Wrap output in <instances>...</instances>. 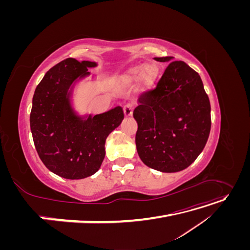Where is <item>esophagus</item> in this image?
<instances>
[{
	"mask_svg": "<svg viewBox=\"0 0 250 250\" xmlns=\"http://www.w3.org/2000/svg\"><path fill=\"white\" fill-rule=\"evenodd\" d=\"M124 115L125 117H130L132 115V111H133V106L131 104H126L124 106Z\"/></svg>",
	"mask_w": 250,
	"mask_h": 250,
	"instance_id": "1",
	"label": "esophagus"
}]
</instances>
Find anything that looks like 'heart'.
<instances>
[{"label": "heart", "mask_w": 250, "mask_h": 250, "mask_svg": "<svg viewBox=\"0 0 250 250\" xmlns=\"http://www.w3.org/2000/svg\"><path fill=\"white\" fill-rule=\"evenodd\" d=\"M142 71L143 72V73H141ZM141 74H142V80L144 82L151 83V82H152V80L154 79L155 74H156L155 67L153 65H151V64H147L145 67H144L141 64L134 65V66L130 67V69L125 73L124 78L127 82L132 83V82H135L139 79Z\"/></svg>", "instance_id": "1"}]
</instances>
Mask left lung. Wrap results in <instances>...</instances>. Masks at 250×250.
Instances as JSON below:
<instances>
[{"label":"left lung","mask_w":250,"mask_h":250,"mask_svg":"<svg viewBox=\"0 0 250 250\" xmlns=\"http://www.w3.org/2000/svg\"><path fill=\"white\" fill-rule=\"evenodd\" d=\"M170 62L154 89L142 95L133 118L138 123L135 145L149 168L172 173L188 168L208 142L210 104L198 75L173 57H155Z\"/></svg>","instance_id":"left-lung-1"}]
</instances>
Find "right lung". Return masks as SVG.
Instances as JSON below:
<instances>
[{
	"label": "right lung",
	"instance_id": "add662e5",
	"mask_svg": "<svg viewBox=\"0 0 250 250\" xmlns=\"http://www.w3.org/2000/svg\"><path fill=\"white\" fill-rule=\"evenodd\" d=\"M97 65L64 59L46 73L33 95L30 128L36 151L51 172L66 179L85 178L100 169L105 141L124 119L121 106L95 116L75 110V85Z\"/></svg>",
	"mask_w": 250,
	"mask_h": 250
}]
</instances>
